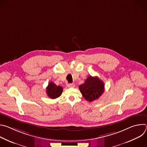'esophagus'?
<instances>
[{"label": "esophagus", "instance_id": "esophagus-1", "mask_svg": "<svg viewBox=\"0 0 147 147\" xmlns=\"http://www.w3.org/2000/svg\"><path fill=\"white\" fill-rule=\"evenodd\" d=\"M74 86H75V85H74V84H73V83L67 84V87L68 88H71V87H74Z\"/></svg>", "mask_w": 147, "mask_h": 147}]
</instances>
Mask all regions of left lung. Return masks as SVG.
I'll list each match as a JSON object with an SVG mask.
<instances>
[{"mask_svg": "<svg viewBox=\"0 0 147 147\" xmlns=\"http://www.w3.org/2000/svg\"><path fill=\"white\" fill-rule=\"evenodd\" d=\"M80 91L88 102L98 99L104 92V83L98 77L88 76L84 83L79 86Z\"/></svg>", "mask_w": 147, "mask_h": 147, "instance_id": "obj_1", "label": "left lung"}]
</instances>
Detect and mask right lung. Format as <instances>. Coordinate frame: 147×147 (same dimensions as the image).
Segmentation results:
<instances>
[{"label": "right lung", "mask_w": 147, "mask_h": 147, "mask_svg": "<svg viewBox=\"0 0 147 147\" xmlns=\"http://www.w3.org/2000/svg\"><path fill=\"white\" fill-rule=\"evenodd\" d=\"M63 92V88L57 86L53 82H50L47 87V93L48 96L51 99H55L59 97Z\"/></svg>", "instance_id": "right-lung-1"}]
</instances>
